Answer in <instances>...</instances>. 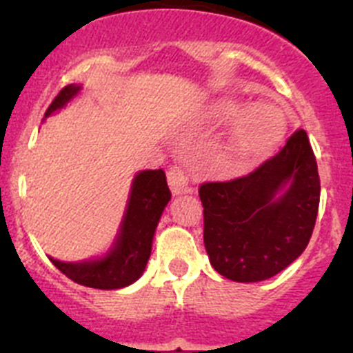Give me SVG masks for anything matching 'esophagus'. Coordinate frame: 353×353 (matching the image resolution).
Listing matches in <instances>:
<instances>
[{
  "mask_svg": "<svg viewBox=\"0 0 353 353\" xmlns=\"http://www.w3.org/2000/svg\"><path fill=\"white\" fill-rule=\"evenodd\" d=\"M168 183H170V189L174 194H185V192H191V182H189V176H187L185 171L182 168L174 166L168 171Z\"/></svg>",
  "mask_w": 353,
  "mask_h": 353,
  "instance_id": "34e87169",
  "label": "esophagus"
}]
</instances>
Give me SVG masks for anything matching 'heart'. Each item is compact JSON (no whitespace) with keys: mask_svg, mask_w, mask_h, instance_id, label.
I'll list each match as a JSON object with an SVG mask.
<instances>
[{"mask_svg":"<svg viewBox=\"0 0 353 353\" xmlns=\"http://www.w3.org/2000/svg\"><path fill=\"white\" fill-rule=\"evenodd\" d=\"M217 114L232 118L240 113V108L232 102H221ZM285 114L274 104H256L249 108L236 121L230 145L221 155V164L226 170H240L252 159L267 154L285 134Z\"/></svg>","mask_w":353,"mask_h":353,"instance_id":"obj_1","label":"heart"}]
</instances>
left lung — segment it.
<instances>
[{
    "label": "left lung",
    "instance_id": "left-lung-1",
    "mask_svg": "<svg viewBox=\"0 0 353 353\" xmlns=\"http://www.w3.org/2000/svg\"><path fill=\"white\" fill-rule=\"evenodd\" d=\"M199 199L205 249L221 276L256 283L285 270L310 244L320 205L316 159L305 130H295L245 176L201 183Z\"/></svg>",
    "mask_w": 353,
    "mask_h": 353
}]
</instances>
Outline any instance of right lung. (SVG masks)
I'll use <instances>...</instances> for the list:
<instances>
[{
  "instance_id": "obj_1",
  "label": "right lung",
  "mask_w": 353,
  "mask_h": 353,
  "mask_svg": "<svg viewBox=\"0 0 353 353\" xmlns=\"http://www.w3.org/2000/svg\"><path fill=\"white\" fill-rule=\"evenodd\" d=\"M79 90L81 86L77 84H68L61 88L46 111V117L63 108ZM170 199L171 192L164 171H141L132 182L129 205L113 249L104 258L81 263H65L51 258L52 265L68 279L88 288L117 290L132 285L145 270L152 252L155 228Z\"/></svg>"
}]
</instances>
